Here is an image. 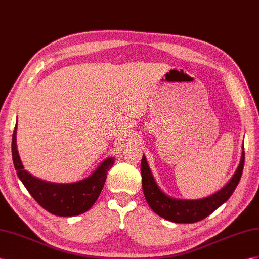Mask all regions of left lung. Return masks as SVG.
<instances>
[{
    "label": "left lung",
    "mask_w": 259,
    "mask_h": 259,
    "mask_svg": "<svg viewBox=\"0 0 259 259\" xmlns=\"http://www.w3.org/2000/svg\"><path fill=\"white\" fill-rule=\"evenodd\" d=\"M242 155L240 164L235 173L224 186L208 197L200 199H178L166 195L158 187L153 174L149 167L147 157L142 156L141 176L142 188L147 202L157 215L165 220L175 223H194L210 215L212 212L228 201L240 183L244 168L245 153L244 145L242 147Z\"/></svg>",
    "instance_id": "8db88e82"
}]
</instances>
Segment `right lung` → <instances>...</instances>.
<instances>
[{
	"instance_id": "obj_1",
	"label": "right lung",
	"mask_w": 259,
	"mask_h": 259,
	"mask_svg": "<svg viewBox=\"0 0 259 259\" xmlns=\"http://www.w3.org/2000/svg\"><path fill=\"white\" fill-rule=\"evenodd\" d=\"M15 125L12 138V156L17 176L31 197L50 213L58 217H75L90 210L101 195L108 170L115 163V157H107L97 168L82 181L75 183H50L32 176L24 169L16 144Z\"/></svg>"
}]
</instances>
